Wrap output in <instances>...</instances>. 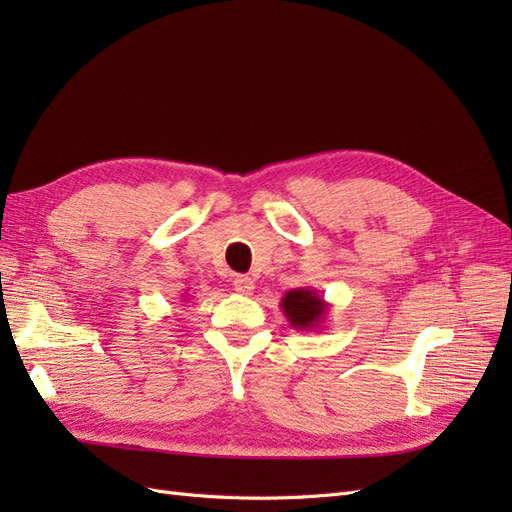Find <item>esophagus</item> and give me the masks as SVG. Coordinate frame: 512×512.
Wrapping results in <instances>:
<instances>
[{"label":"esophagus","instance_id":"1","mask_svg":"<svg viewBox=\"0 0 512 512\" xmlns=\"http://www.w3.org/2000/svg\"><path fill=\"white\" fill-rule=\"evenodd\" d=\"M232 286H235V290L239 294H252L254 292V280H252V277H247V275H237L235 280H232Z\"/></svg>","mask_w":512,"mask_h":512}]
</instances>
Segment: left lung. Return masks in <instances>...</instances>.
Masks as SVG:
<instances>
[{
    "mask_svg": "<svg viewBox=\"0 0 512 512\" xmlns=\"http://www.w3.org/2000/svg\"><path fill=\"white\" fill-rule=\"evenodd\" d=\"M280 307L294 331H320L331 305L312 288H292L282 297Z\"/></svg>",
    "mask_w": 512,
    "mask_h": 512,
    "instance_id": "8db88e82",
    "label": "left lung"
}]
</instances>
